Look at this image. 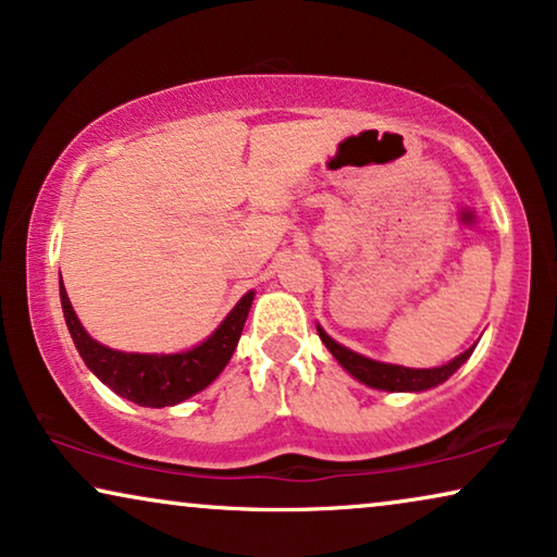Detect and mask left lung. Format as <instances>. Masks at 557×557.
I'll list each match as a JSON object with an SVG mask.
<instances>
[{"label": "left lung", "mask_w": 557, "mask_h": 557, "mask_svg": "<svg viewBox=\"0 0 557 557\" xmlns=\"http://www.w3.org/2000/svg\"><path fill=\"white\" fill-rule=\"evenodd\" d=\"M317 332H319V339L324 342V347L330 349V352L334 355V360H337L342 368L349 372V375H352L355 380H360L362 385L375 387V391H391V393H421V391H429V387L441 385L444 380L451 377L463 362L469 360L471 352H474V347H476V345L469 347L467 352L456 355L451 362L441 364V368L418 370V368H403V364L377 362L360 352H352V349H347L345 345H339V342H334L319 324H317Z\"/></svg>", "instance_id": "8db88e82"}]
</instances>
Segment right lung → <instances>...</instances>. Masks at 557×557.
Here are the masks:
<instances>
[{"mask_svg":"<svg viewBox=\"0 0 557 557\" xmlns=\"http://www.w3.org/2000/svg\"><path fill=\"white\" fill-rule=\"evenodd\" d=\"M253 296V292L243 294V299L231 309V314L197 347L174 355H141L111 349L90 337L73 311L63 278H60V304H63L65 324L83 362L113 393L139 403L144 408L177 406V403L193 398L195 393L205 391L225 370L235 347H238Z\"/></svg>","mask_w":557,"mask_h":557,"instance_id":"obj_1","label":"right lung"}]
</instances>
